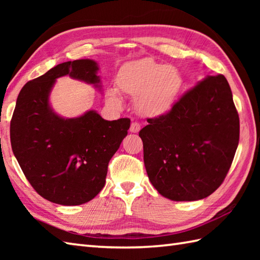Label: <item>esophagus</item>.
<instances>
[{
	"label": "esophagus",
	"mask_w": 260,
	"mask_h": 260,
	"mask_svg": "<svg viewBox=\"0 0 260 260\" xmlns=\"http://www.w3.org/2000/svg\"><path fill=\"white\" fill-rule=\"evenodd\" d=\"M140 129H141V124L136 123V121H133V123L131 124V128H129V131L132 132V133H139Z\"/></svg>",
	"instance_id": "obj_1"
}]
</instances>
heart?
Listing matches in <instances>:
<instances>
[{"label":"heart","mask_w":260,"mask_h":260,"mask_svg":"<svg viewBox=\"0 0 260 260\" xmlns=\"http://www.w3.org/2000/svg\"><path fill=\"white\" fill-rule=\"evenodd\" d=\"M116 84L120 92L135 98L139 114L154 118L173 108L183 87V77L175 66L143 58L124 64L118 71ZM106 98L115 106H120L116 90H107Z\"/></svg>","instance_id":"heart-1"}]
</instances>
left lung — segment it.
<instances>
[{"label": "left lung", "mask_w": 260, "mask_h": 260, "mask_svg": "<svg viewBox=\"0 0 260 260\" xmlns=\"http://www.w3.org/2000/svg\"><path fill=\"white\" fill-rule=\"evenodd\" d=\"M140 131L145 169L159 194L196 201L221 185L239 143V115L223 75L208 76Z\"/></svg>", "instance_id": "obj_1"}]
</instances>
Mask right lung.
Wrapping results in <instances>:
<instances>
[{
	"instance_id": "right-lung-1",
	"label": "right lung",
	"mask_w": 260,
	"mask_h": 260,
	"mask_svg": "<svg viewBox=\"0 0 260 260\" xmlns=\"http://www.w3.org/2000/svg\"><path fill=\"white\" fill-rule=\"evenodd\" d=\"M90 59L57 64L22 88L10 125L11 145L25 178L39 194L62 206H79L105 185L110 158L129 128V118L105 120L95 110L62 118L49 105L62 76L99 87Z\"/></svg>"
}]
</instances>
